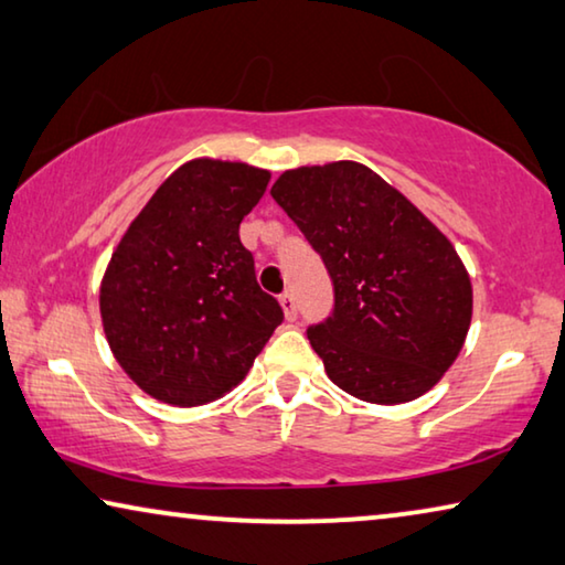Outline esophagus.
Instances as JSON below:
<instances>
[{"mask_svg":"<svg viewBox=\"0 0 565 565\" xmlns=\"http://www.w3.org/2000/svg\"><path fill=\"white\" fill-rule=\"evenodd\" d=\"M280 306L285 310V318H288V320L298 318V300H295L292 292H282L280 295Z\"/></svg>","mask_w":565,"mask_h":565,"instance_id":"1","label":"esophagus"}]
</instances>
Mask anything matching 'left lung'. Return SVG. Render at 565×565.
<instances>
[{"label": "left lung", "mask_w": 565, "mask_h": 565, "mask_svg": "<svg viewBox=\"0 0 565 565\" xmlns=\"http://www.w3.org/2000/svg\"><path fill=\"white\" fill-rule=\"evenodd\" d=\"M270 194L333 280V312L308 328L328 379L371 404L429 392L472 320L470 275L452 242L355 161L285 171Z\"/></svg>", "instance_id": "obj_1"}]
</instances>
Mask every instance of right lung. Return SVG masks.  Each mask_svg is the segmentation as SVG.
Here are the masks:
<instances>
[{
	"mask_svg": "<svg viewBox=\"0 0 565 565\" xmlns=\"http://www.w3.org/2000/svg\"><path fill=\"white\" fill-rule=\"evenodd\" d=\"M270 171L194 159L156 189L100 285L103 331L146 394L171 406L224 396L247 376L282 308L257 285L239 222Z\"/></svg>",
	"mask_w": 565,
	"mask_h": 565,
	"instance_id": "add662e5",
	"label": "right lung"
}]
</instances>
